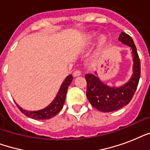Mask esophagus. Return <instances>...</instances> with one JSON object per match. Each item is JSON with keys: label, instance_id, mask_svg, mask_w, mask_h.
Instances as JSON below:
<instances>
[{"label": "esophagus", "instance_id": "34e87169", "mask_svg": "<svg viewBox=\"0 0 150 150\" xmlns=\"http://www.w3.org/2000/svg\"><path fill=\"white\" fill-rule=\"evenodd\" d=\"M81 75V71L79 69H76V70L74 71V72H73V75L76 77V76H79Z\"/></svg>", "mask_w": 150, "mask_h": 150}]
</instances>
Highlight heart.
I'll return each instance as SVG.
<instances>
[{
  "instance_id": "1",
  "label": "heart",
  "mask_w": 150,
  "mask_h": 150,
  "mask_svg": "<svg viewBox=\"0 0 150 150\" xmlns=\"http://www.w3.org/2000/svg\"><path fill=\"white\" fill-rule=\"evenodd\" d=\"M104 43H105L104 38L100 39V44H101V45H103V44H104Z\"/></svg>"
}]
</instances>
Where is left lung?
I'll return each mask as SVG.
<instances>
[{"instance_id":"8db88e82","label":"left lung","mask_w":150,"mask_h":150,"mask_svg":"<svg viewBox=\"0 0 150 150\" xmlns=\"http://www.w3.org/2000/svg\"><path fill=\"white\" fill-rule=\"evenodd\" d=\"M119 40L132 49L134 73L130 81L120 88L109 87L93 74L85 75L87 82V98L93 107L103 112L114 111L129 103L137 89L140 79V60L134 41L125 33L120 34Z\"/></svg>"}]
</instances>
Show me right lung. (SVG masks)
Masks as SVG:
<instances>
[{
    "label": "right lung",
    "instance_id": "obj_1",
    "mask_svg": "<svg viewBox=\"0 0 150 150\" xmlns=\"http://www.w3.org/2000/svg\"><path fill=\"white\" fill-rule=\"evenodd\" d=\"M72 75H69L66 78L64 82L62 83L58 93L57 95L56 98L50 103L49 106L45 107L44 109L37 110V111H28L25 110H23L17 104V107L18 109L21 110L22 114H24L25 116L31 117L35 120H46V119H50L55 115L58 114L61 111V109L63 108L64 103L65 101L66 93L68 91V86L72 82Z\"/></svg>",
    "mask_w": 150,
    "mask_h": 150
}]
</instances>
